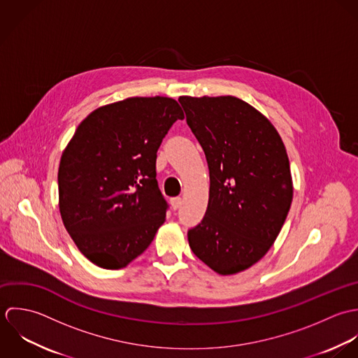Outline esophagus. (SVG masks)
<instances>
[{
	"label": "esophagus",
	"instance_id": "34e87169",
	"mask_svg": "<svg viewBox=\"0 0 358 358\" xmlns=\"http://www.w3.org/2000/svg\"><path fill=\"white\" fill-rule=\"evenodd\" d=\"M181 203H182V199H181L180 196H177V198H173V199H171V208H173L174 210L180 209Z\"/></svg>",
	"mask_w": 358,
	"mask_h": 358
}]
</instances>
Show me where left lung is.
<instances>
[{"label": "left lung", "mask_w": 358, "mask_h": 358, "mask_svg": "<svg viewBox=\"0 0 358 358\" xmlns=\"http://www.w3.org/2000/svg\"><path fill=\"white\" fill-rule=\"evenodd\" d=\"M178 101L210 176L208 210L188 231L189 246L217 274L241 273L270 250L290 209L285 145L264 115L236 96Z\"/></svg>", "instance_id": "8db88e82"}]
</instances>
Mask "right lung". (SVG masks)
Listing matches in <instances>:
<instances>
[{
  "mask_svg": "<svg viewBox=\"0 0 358 358\" xmlns=\"http://www.w3.org/2000/svg\"><path fill=\"white\" fill-rule=\"evenodd\" d=\"M182 119L173 98L134 96L95 109L76 129L58 170L59 212L78 250L98 267H126L164 222L156 152Z\"/></svg>",
  "mask_w": 358,
  "mask_h": 358,
  "instance_id": "1",
  "label": "right lung"
}]
</instances>
